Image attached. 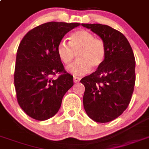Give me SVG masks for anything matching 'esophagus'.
<instances>
[{
    "instance_id": "obj_1",
    "label": "esophagus",
    "mask_w": 149,
    "mask_h": 149,
    "mask_svg": "<svg viewBox=\"0 0 149 149\" xmlns=\"http://www.w3.org/2000/svg\"><path fill=\"white\" fill-rule=\"evenodd\" d=\"M81 78L80 77H73V82H79L80 81Z\"/></svg>"
}]
</instances>
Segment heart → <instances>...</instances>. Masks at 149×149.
<instances>
[{
	"instance_id": "b5f03b06",
	"label": "heart",
	"mask_w": 149,
	"mask_h": 149,
	"mask_svg": "<svg viewBox=\"0 0 149 149\" xmlns=\"http://www.w3.org/2000/svg\"><path fill=\"white\" fill-rule=\"evenodd\" d=\"M57 53L63 64L69 65L77 54L78 60L69 67L74 75H83L91 70L100 67L105 61L107 48L103 40L95 38L93 34L85 29L71 33L69 44L61 41L57 46Z\"/></svg>"
}]
</instances>
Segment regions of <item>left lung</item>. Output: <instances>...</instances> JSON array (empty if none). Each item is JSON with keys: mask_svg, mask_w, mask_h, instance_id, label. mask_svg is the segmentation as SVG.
<instances>
[{"mask_svg": "<svg viewBox=\"0 0 149 149\" xmlns=\"http://www.w3.org/2000/svg\"><path fill=\"white\" fill-rule=\"evenodd\" d=\"M82 26L98 35L107 48L103 64L80 80L85 86L83 106L91 119L107 123L122 114L130 102L136 82L134 54L119 31L98 23Z\"/></svg>", "mask_w": 149, "mask_h": 149, "instance_id": "left-lung-1", "label": "left lung"}]
</instances>
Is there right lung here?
Instances as JSON below:
<instances>
[{
  "label": "right lung",
  "mask_w": 149,
  "mask_h": 149,
  "mask_svg": "<svg viewBox=\"0 0 149 149\" xmlns=\"http://www.w3.org/2000/svg\"><path fill=\"white\" fill-rule=\"evenodd\" d=\"M78 22H49L23 37L17 53L14 86L19 105L30 117L45 120L56 114L63 95L73 86L57 53L63 36ZM58 73L57 79L53 76Z\"/></svg>",
  "instance_id": "obj_1"
}]
</instances>
